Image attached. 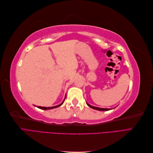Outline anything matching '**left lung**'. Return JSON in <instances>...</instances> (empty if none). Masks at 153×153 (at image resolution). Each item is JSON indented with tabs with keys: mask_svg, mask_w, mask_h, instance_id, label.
<instances>
[{
	"mask_svg": "<svg viewBox=\"0 0 153 153\" xmlns=\"http://www.w3.org/2000/svg\"><path fill=\"white\" fill-rule=\"evenodd\" d=\"M87 105L89 106V107L93 108L94 110H100V111H108V110H111L110 108H99V107H96V106H92L91 105H89V103H86Z\"/></svg>",
	"mask_w": 153,
	"mask_h": 153,
	"instance_id": "8db88e82",
	"label": "left lung"
}]
</instances>
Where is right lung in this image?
<instances>
[{
	"instance_id": "1",
	"label": "right lung",
	"mask_w": 153,
	"mask_h": 153,
	"mask_svg": "<svg viewBox=\"0 0 153 153\" xmlns=\"http://www.w3.org/2000/svg\"><path fill=\"white\" fill-rule=\"evenodd\" d=\"M65 98H66V96H65ZM65 98H64V100H65ZM64 101H62V102L60 104V105H58L57 106H52V107H44V106H38V108H40V109H43V110H50V109H52V108H57L59 107V106H60L61 105H62L64 103Z\"/></svg>"
}]
</instances>
